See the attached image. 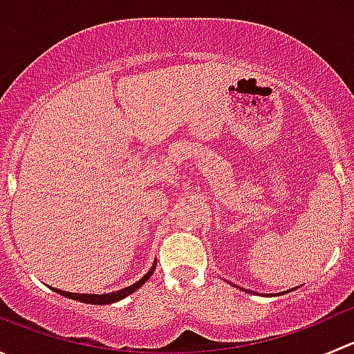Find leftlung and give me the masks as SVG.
Here are the masks:
<instances>
[{
  "mask_svg": "<svg viewBox=\"0 0 354 354\" xmlns=\"http://www.w3.org/2000/svg\"><path fill=\"white\" fill-rule=\"evenodd\" d=\"M253 295H255V292H253ZM270 296H272V295H270Z\"/></svg>",
  "mask_w": 354,
  "mask_h": 354,
  "instance_id": "obj_1",
  "label": "left lung"
}]
</instances>
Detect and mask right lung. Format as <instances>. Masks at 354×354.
Returning <instances> with one entry per match:
<instances>
[{
  "label": "right lung",
  "mask_w": 354,
  "mask_h": 354,
  "mask_svg": "<svg viewBox=\"0 0 354 354\" xmlns=\"http://www.w3.org/2000/svg\"><path fill=\"white\" fill-rule=\"evenodd\" d=\"M156 263H157V260H154V263H152L151 270H149V272L145 274V276L142 277L140 281L133 283V284H131V286L120 289V291L104 292V295H82V292H68V291H62V289H58V288H51V286H49V288H51L55 292H58V295L66 296V298H70V299H75V301L88 303V305H111V303L120 301V299L127 298L128 295H131V292H133V291H137L138 288L144 286V284L149 281V277L152 276V272H154Z\"/></svg>",
  "instance_id": "add662e5"
}]
</instances>
